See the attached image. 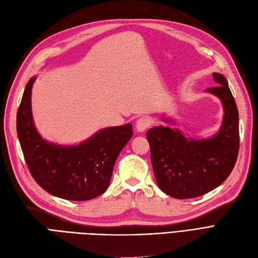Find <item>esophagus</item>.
Instances as JSON below:
<instances>
[{"label":"esophagus","mask_w":258,"mask_h":258,"mask_svg":"<svg viewBox=\"0 0 258 258\" xmlns=\"http://www.w3.org/2000/svg\"><path fill=\"white\" fill-rule=\"evenodd\" d=\"M152 126V119L150 117H141L137 120L136 129L138 132H143Z\"/></svg>","instance_id":"obj_1"}]
</instances>
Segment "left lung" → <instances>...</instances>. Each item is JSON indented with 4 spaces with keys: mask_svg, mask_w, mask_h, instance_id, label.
<instances>
[{
    "mask_svg": "<svg viewBox=\"0 0 258 258\" xmlns=\"http://www.w3.org/2000/svg\"><path fill=\"white\" fill-rule=\"evenodd\" d=\"M212 75L217 86L206 91L220 98L224 106L222 127L214 137L187 139L178 129L165 126L146 132L156 182L163 192L176 199H190L213 190L229 176L237 161L240 141L236 101L225 76Z\"/></svg>",
    "mask_w": 258,
    "mask_h": 258,
    "instance_id": "left-lung-1",
    "label": "left lung"
}]
</instances>
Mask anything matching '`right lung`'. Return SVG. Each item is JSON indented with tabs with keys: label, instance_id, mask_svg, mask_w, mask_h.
I'll return each instance as SVG.
<instances>
[{
	"label": "right lung",
	"instance_id": "add662e5",
	"mask_svg": "<svg viewBox=\"0 0 258 258\" xmlns=\"http://www.w3.org/2000/svg\"><path fill=\"white\" fill-rule=\"evenodd\" d=\"M31 79L17 112V135L31 175L43 189L66 200L85 201L102 195L113 168L132 138V124L105 128L79 145L49 143L38 135L31 111Z\"/></svg>",
	"mask_w": 258,
	"mask_h": 258
}]
</instances>
